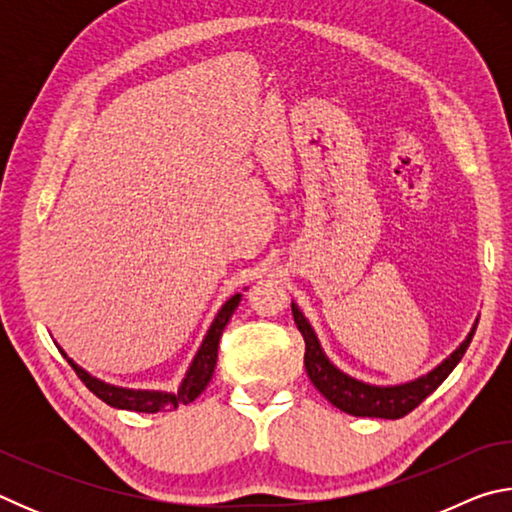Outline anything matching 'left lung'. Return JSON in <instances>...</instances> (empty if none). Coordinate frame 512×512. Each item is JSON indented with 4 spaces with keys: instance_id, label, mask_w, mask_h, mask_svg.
I'll list each match as a JSON object with an SVG mask.
<instances>
[{
    "instance_id": "1",
    "label": "left lung",
    "mask_w": 512,
    "mask_h": 512,
    "mask_svg": "<svg viewBox=\"0 0 512 512\" xmlns=\"http://www.w3.org/2000/svg\"><path fill=\"white\" fill-rule=\"evenodd\" d=\"M293 320L300 329L302 339H305V370L320 393L325 395L327 402H332L336 409H341L350 415H357V418H384V420H397L404 418L406 413H411L415 406L422 400L436 391V388L443 384L449 372L456 368V363L463 359V354L470 345L476 325L470 329V334L465 336V341L458 345V348L449 354V357L440 363V366L433 368L427 375H422L413 381H406V384L397 386H375L366 384V381H359L350 375H345L343 370L334 366L332 361L327 359L318 343V336L314 327L309 325V320L302 316L298 305L291 302ZM479 323V320H476Z\"/></svg>"
}]
</instances>
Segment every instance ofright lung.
Segmentation results:
<instances>
[{
	"label": "right lung",
	"mask_w": 512,
	"mask_h": 512,
	"mask_svg": "<svg viewBox=\"0 0 512 512\" xmlns=\"http://www.w3.org/2000/svg\"><path fill=\"white\" fill-rule=\"evenodd\" d=\"M239 302H241V293H235V296H232L219 309V314H216L214 323L210 325V329H207L201 348H198L192 366H189L183 384H180V388H178V393L133 391V388L112 386V384H106V381L88 375V372H85L81 366H76L72 359H67V361L72 363V368L76 370V375L81 377L83 384L88 386L90 391L97 395L99 400L106 402L108 406H115V409H126V411H137V413H158L162 409H178L180 404L194 402L196 397L205 391L207 384H210V379L214 375V366H216V354H219L221 334H223L225 325H228V320L232 318V314H235V309L239 307Z\"/></svg>",
	"instance_id": "obj_1"
}]
</instances>
